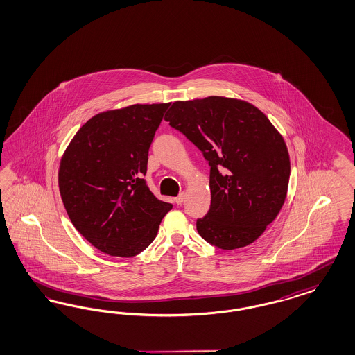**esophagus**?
Returning a JSON list of instances; mask_svg holds the SVG:
<instances>
[{
	"label": "esophagus",
	"mask_w": 355,
	"mask_h": 355,
	"mask_svg": "<svg viewBox=\"0 0 355 355\" xmlns=\"http://www.w3.org/2000/svg\"><path fill=\"white\" fill-rule=\"evenodd\" d=\"M184 194L182 193V194H180V196H177V198H174V202L180 206V205H182L184 203Z\"/></svg>",
	"instance_id": "esophagus-1"
}]
</instances>
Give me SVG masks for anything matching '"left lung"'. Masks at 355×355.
<instances>
[{"label":"left lung","instance_id":"left-lung-1","mask_svg":"<svg viewBox=\"0 0 355 355\" xmlns=\"http://www.w3.org/2000/svg\"><path fill=\"white\" fill-rule=\"evenodd\" d=\"M165 121L211 168V206L196 220L198 233L224 250L254 243L287 196L291 166L283 136L262 111L236 98L175 101Z\"/></svg>","mask_w":355,"mask_h":355}]
</instances>
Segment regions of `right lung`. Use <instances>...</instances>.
<instances>
[{
	"label": "right lung",
	"mask_w": 355,
	"mask_h": 355,
	"mask_svg": "<svg viewBox=\"0 0 355 355\" xmlns=\"http://www.w3.org/2000/svg\"><path fill=\"white\" fill-rule=\"evenodd\" d=\"M171 103L99 112L77 131L59 168V190L74 228L102 253L134 257L150 244L171 203L143 175L148 150Z\"/></svg>",
	"instance_id": "1"
}]
</instances>
